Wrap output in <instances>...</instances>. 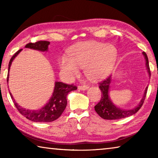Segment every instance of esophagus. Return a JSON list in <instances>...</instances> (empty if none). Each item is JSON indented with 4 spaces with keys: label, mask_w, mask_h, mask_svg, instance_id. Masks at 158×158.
<instances>
[{
    "label": "esophagus",
    "mask_w": 158,
    "mask_h": 158,
    "mask_svg": "<svg viewBox=\"0 0 158 158\" xmlns=\"http://www.w3.org/2000/svg\"><path fill=\"white\" fill-rule=\"evenodd\" d=\"M79 89L82 90H85L88 89L89 88V86L88 85H79Z\"/></svg>",
    "instance_id": "obj_1"
}]
</instances>
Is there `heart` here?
Returning a JSON list of instances; mask_svg holds the SVG:
<instances>
[{"label": "heart", "instance_id": "obj_1", "mask_svg": "<svg viewBox=\"0 0 158 158\" xmlns=\"http://www.w3.org/2000/svg\"><path fill=\"white\" fill-rule=\"evenodd\" d=\"M118 56L116 48L111 44L98 42H85L71 47L68 56H62L58 59V65L66 75H78L80 68H84L88 78L96 80L111 73Z\"/></svg>", "mask_w": 158, "mask_h": 158}]
</instances>
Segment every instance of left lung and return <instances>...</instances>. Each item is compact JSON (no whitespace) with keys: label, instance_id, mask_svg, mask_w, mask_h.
<instances>
[{"label":"left lung","instance_id":"left-lung-1","mask_svg":"<svg viewBox=\"0 0 158 158\" xmlns=\"http://www.w3.org/2000/svg\"><path fill=\"white\" fill-rule=\"evenodd\" d=\"M143 54L144 55V56H145L146 62V68H147V69H148L149 76L151 77V70H150L148 57H147V55L145 52H143ZM111 76L110 75L108 77H106L105 79H104L102 81L99 82V88H100L101 90L102 95H101L100 101L95 106V110L96 112H97V114L104 119L117 120V119L124 118L132 116V115L137 113L143 105L144 100H145L146 96L148 87L146 88L143 97L142 98V99H141V100L139 102V105L132 109H130V110H125V109H121L115 106L114 104L111 102V101L109 98V84H110L111 83Z\"/></svg>","mask_w":158,"mask_h":158}]
</instances>
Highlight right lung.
<instances>
[{
	"label": "right lung",
	"instance_id": "add662e5",
	"mask_svg": "<svg viewBox=\"0 0 158 158\" xmlns=\"http://www.w3.org/2000/svg\"><path fill=\"white\" fill-rule=\"evenodd\" d=\"M49 44L50 42L48 41H37L36 42H29L26 45L25 47L41 51V52H45V51H47L48 46H49ZM21 50L22 49L17 51L11 58L9 63L8 72L10 70L12 60H14V58L17 56ZM8 79L9 73L7 74V82H8ZM77 89V87L74 84H64L63 82H56L53 95L52 98L49 100V102L43 108L37 111L28 110V109L21 107L20 106L17 105L15 100H14L10 92V94L11 96V98L13 100V102H14L16 108L17 109L19 112L22 116L33 122L44 123L52 122L61 116V114H63L67 106V95L72 90H75Z\"/></svg>",
	"mask_w": 158,
	"mask_h": 158
}]
</instances>
